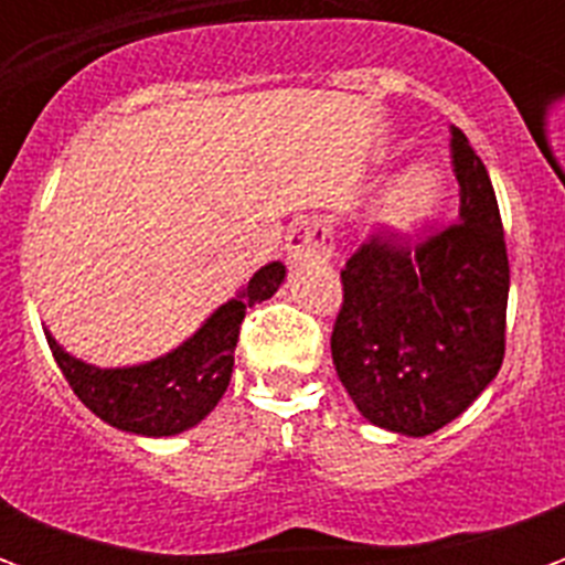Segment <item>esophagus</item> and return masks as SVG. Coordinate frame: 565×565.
Masks as SVG:
<instances>
[{
    "mask_svg": "<svg viewBox=\"0 0 565 565\" xmlns=\"http://www.w3.org/2000/svg\"><path fill=\"white\" fill-rule=\"evenodd\" d=\"M287 257L299 259H330L335 254V233L327 217H299L287 233Z\"/></svg>",
    "mask_w": 565,
    "mask_h": 565,
    "instance_id": "obj_1",
    "label": "esophagus"
}]
</instances>
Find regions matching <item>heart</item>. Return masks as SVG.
Returning <instances> with one entry per match:
<instances>
[{
    "instance_id": "1",
    "label": "heart",
    "mask_w": 565,
    "mask_h": 565,
    "mask_svg": "<svg viewBox=\"0 0 565 565\" xmlns=\"http://www.w3.org/2000/svg\"><path fill=\"white\" fill-rule=\"evenodd\" d=\"M438 199V178L433 169L415 166L396 178L379 202V223L391 233H408L433 211Z\"/></svg>"
}]
</instances>
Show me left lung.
I'll list each match as a JSON object with an SVG mask.
<instances>
[{
	"label": "left lung",
	"mask_w": 565,
	"mask_h": 565,
	"mask_svg": "<svg viewBox=\"0 0 565 565\" xmlns=\"http://www.w3.org/2000/svg\"><path fill=\"white\" fill-rule=\"evenodd\" d=\"M450 166L460 217L420 238L369 235L344 263L330 335L360 415L405 436H429L462 415L505 356V233L484 162L457 127Z\"/></svg>",
	"instance_id": "left-lung-1"
}]
</instances>
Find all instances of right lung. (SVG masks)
Instances as JSON below:
<instances>
[{"instance_id": "right-lung-1", "label": "right lung", "mask_w": 565, "mask_h": 565, "mask_svg": "<svg viewBox=\"0 0 565 565\" xmlns=\"http://www.w3.org/2000/svg\"><path fill=\"white\" fill-rule=\"evenodd\" d=\"M281 281V263L263 266L242 294L205 320L193 339L145 366L96 369L68 356L51 335L47 344L68 387L105 424L139 436H174L196 426L221 403L233 379L245 308L269 299Z\"/></svg>"}]
</instances>
